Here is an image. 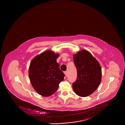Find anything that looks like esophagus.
<instances>
[{"label":"esophagus","instance_id":"1","mask_svg":"<svg viewBox=\"0 0 125 125\" xmlns=\"http://www.w3.org/2000/svg\"><path fill=\"white\" fill-rule=\"evenodd\" d=\"M64 74H65V76H67V71L64 72Z\"/></svg>","mask_w":125,"mask_h":125}]
</instances>
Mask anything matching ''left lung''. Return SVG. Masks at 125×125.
<instances>
[{
  "label": "left lung",
  "mask_w": 125,
  "mask_h": 125,
  "mask_svg": "<svg viewBox=\"0 0 125 125\" xmlns=\"http://www.w3.org/2000/svg\"><path fill=\"white\" fill-rule=\"evenodd\" d=\"M77 77L73 84L74 92L79 96L87 97L97 89L101 81L102 69L97 60L86 50L73 55Z\"/></svg>",
  "instance_id": "1"
}]
</instances>
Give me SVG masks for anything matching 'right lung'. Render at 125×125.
Returning <instances> with one entry per match:
<instances>
[{
    "label": "right lung",
    "instance_id": "add662e5",
    "mask_svg": "<svg viewBox=\"0 0 125 125\" xmlns=\"http://www.w3.org/2000/svg\"><path fill=\"white\" fill-rule=\"evenodd\" d=\"M59 54L47 51L36 56L31 61L29 68L30 82L40 95L48 97L57 90L59 84L65 76L60 69L56 59Z\"/></svg>",
    "mask_w": 125,
    "mask_h": 125
}]
</instances>
